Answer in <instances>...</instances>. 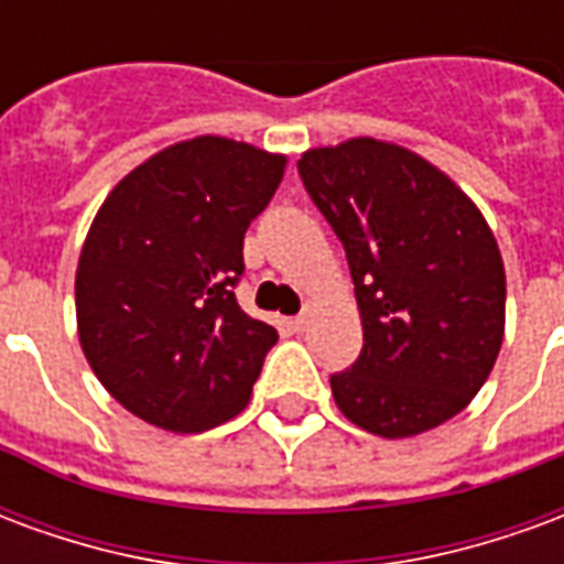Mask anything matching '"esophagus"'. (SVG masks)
<instances>
[{
    "mask_svg": "<svg viewBox=\"0 0 564 564\" xmlns=\"http://www.w3.org/2000/svg\"><path fill=\"white\" fill-rule=\"evenodd\" d=\"M311 317H314V307L305 305V311H302V314H299V317L293 319V329L295 332H305L307 323H311Z\"/></svg>",
    "mask_w": 564,
    "mask_h": 564,
    "instance_id": "1",
    "label": "esophagus"
}]
</instances>
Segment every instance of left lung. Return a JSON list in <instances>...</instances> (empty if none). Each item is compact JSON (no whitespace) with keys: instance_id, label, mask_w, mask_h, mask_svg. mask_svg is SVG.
I'll return each instance as SVG.
<instances>
[{"instance_id":"1","label":"left lung","mask_w":564,"mask_h":564,"mask_svg":"<svg viewBox=\"0 0 564 564\" xmlns=\"http://www.w3.org/2000/svg\"><path fill=\"white\" fill-rule=\"evenodd\" d=\"M307 196L341 238L362 354L332 375L341 414L380 437L447 423L484 387L505 338V265L471 198L399 144L302 153Z\"/></svg>"}]
</instances>
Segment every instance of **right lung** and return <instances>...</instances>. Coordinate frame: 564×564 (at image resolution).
<instances>
[{
    "mask_svg": "<svg viewBox=\"0 0 564 564\" xmlns=\"http://www.w3.org/2000/svg\"><path fill=\"white\" fill-rule=\"evenodd\" d=\"M286 156L198 135L108 193L75 274L78 338L102 387L144 423L205 432L245 411L278 332L241 311L245 232Z\"/></svg>",
    "mask_w": 564,
    "mask_h": 564,
    "instance_id": "right-lung-1",
    "label": "right lung"
}]
</instances>
